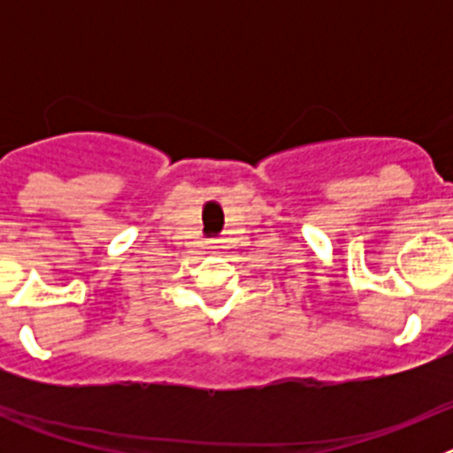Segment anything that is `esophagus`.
I'll list each match as a JSON object with an SVG mask.
<instances>
[{
	"label": "esophagus",
	"mask_w": 453,
	"mask_h": 453,
	"mask_svg": "<svg viewBox=\"0 0 453 453\" xmlns=\"http://www.w3.org/2000/svg\"><path fill=\"white\" fill-rule=\"evenodd\" d=\"M219 247H222V245H219L218 240H213V242H211V250H213V251H218V250H219Z\"/></svg>",
	"instance_id": "esophagus-1"
}]
</instances>
